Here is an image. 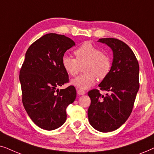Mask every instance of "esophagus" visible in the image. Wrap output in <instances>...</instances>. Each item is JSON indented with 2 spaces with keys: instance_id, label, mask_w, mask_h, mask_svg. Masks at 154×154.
Wrapping results in <instances>:
<instances>
[{
  "instance_id": "1",
  "label": "esophagus",
  "mask_w": 154,
  "mask_h": 154,
  "mask_svg": "<svg viewBox=\"0 0 154 154\" xmlns=\"http://www.w3.org/2000/svg\"><path fill=\"white\" fill-rule=\"evenodd\" d=\"M86 92L84 91V90H82V89H77V94H78V95H85Z\"/></svg>"
}]
</instances>
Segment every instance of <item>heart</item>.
I'll return each mask as SVG.
<instances>
[{"instance_id":"b5f03b06","label":"heart","mask_w":154,"mask_h":154,"mask_svg":"<svg viewBox=\"0 0 154 154\" xmlns=\"http://www.w3.org/2000/svg\"><path fill=\"white\" fill-rule=\"evenodd\" d=\"M75 59L64 56L62 58L63 69L67 75L75 77L80 71L85 73L71 82L74 86L81 89H87L96 82V77L103 79L109 75L111 69L110 57L90 42H85L74 51Z\"/></svg>"}]
</instances>
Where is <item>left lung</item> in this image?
Masks as SVG:
<instances>
[{
    "mask_svg": "<svg viewBox=\"0 0 154 154\" xmlns=\"http://www.w3.org/2000/svg\"><path fill=\"white\" fill-rule=\"evenodd\" d=\"M113 52L111 69L98 87L109 94L102 95L99 90L88 92L91 105L88 109L89 123L101 132H112L123 125L132 111L139 91V66L130 47L114 38H100Z\"/></svg>",
    "mask_w": 154,
    "mask_h": 154,
    "instance_id": "1",
    "label": "left lung"
}]
</instances>
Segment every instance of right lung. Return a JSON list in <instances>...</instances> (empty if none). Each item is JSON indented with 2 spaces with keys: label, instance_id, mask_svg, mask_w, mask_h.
<instances>
[{
  "label": "right lung",
  "instance_id": "add662e5",
  "mask_svg": "<svg viewBox=\"0 0 154 154\" xmlns=\"http://www.w3.org/2000/svg\"><path fill=\"white\" fill-rule=\"evenodd\" d=\"M75 45L65 35L50 33L34 42L26 52L20 71L22 103L32 121L44 130L63 125L66 108L76 98L74 86L57 89L69 82L62 58Z\"/></svg>",
  "mask_w": 154,
  "mask_h": 154
}]
</instances>
